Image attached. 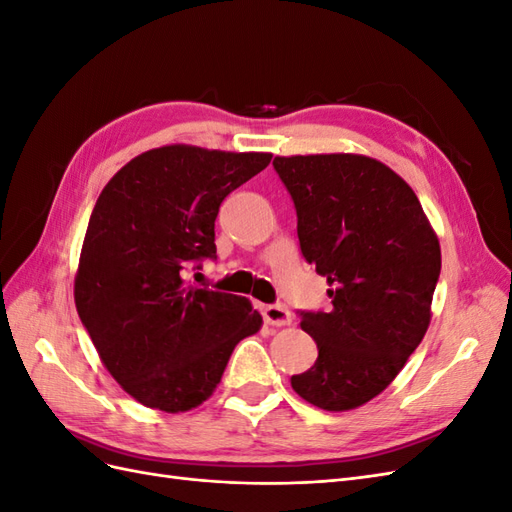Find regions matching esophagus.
<instances>
[{
    "label": "esophagus",
    "mask_w": 512,
    "mask_h": 512,
    "mask_svg": "<svg viewBox=\"0 0 512 512\" xmlns=\"http://www.w3.org/2000/svg\"><path fill=\"white\" fill-rule=\"evenodd\" d=\"M262 318H265V322L271 324V327H286V324L292 322L288 307L284 305H265L262 307Z\"/></svg>",
    "instance_id": "34e87169"
}]
</instances>
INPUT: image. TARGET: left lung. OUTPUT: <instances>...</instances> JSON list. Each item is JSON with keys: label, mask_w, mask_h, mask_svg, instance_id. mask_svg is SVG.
<instances>
[{"label": "left lung", "mask_w": 512, "mask_h": 512, "mask_svg": "<svg viewBox=\"0 0 512 512\" xmlns=\"http://www.w3.org/2000/svg\"><path fill=\"white\" fill-rule=\"evenodd\" d=\"M297 209L301 254L327 277L331 312H301L318 359L290 384L344 412L380 395L421 344L442 256L410 185L356 153L273 160Z\"/></svg>", "instance_id": "left-lung-1"}]
</instances>
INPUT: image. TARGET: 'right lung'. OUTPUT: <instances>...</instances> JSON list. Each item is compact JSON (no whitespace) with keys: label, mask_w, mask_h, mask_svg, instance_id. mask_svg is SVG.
<instances>
[{"label":"right lung","mask_w":512,"mask_h":512,"mask_svg":"<svg viewBox=\"0 0 512 512\" xmlns=\"http://www.w3.org/2000/svg\"><path fill=\"white\" fill-rule=\"evenodd\" d=\"M271 158L166 145L130 160L98 196L74 303L104 367L143 406H200L235 346L260 329L245 297L190 286L183 275L215 258L222 200Z\"/></svg>","instance_id":"right-lung-1"}]
</instances>
